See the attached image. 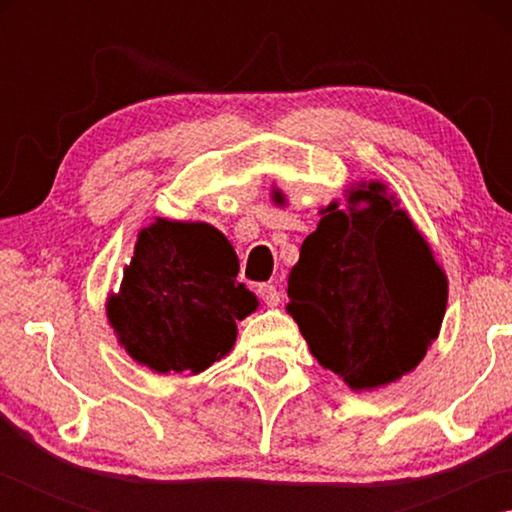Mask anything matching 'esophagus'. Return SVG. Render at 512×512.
Masks as SVG:
<instances>
[{
  "instance_id": "obj_1",
  "label": "esophagus",
  "mask_w": 512,
  "mask_h": 512,
  "mask_svg": "<svg viewBox=\"0 0 512 512\" xmlns=\"http://www.w3.org/2000/svg\"><path fill=\"white\" fill-rule=\"evenodd\" d=\"M257 293H259V298L264 300L266 307H277V305H280V300H282L280 291H277L273 284H262V287L257 289Z\"/></svg>"
}]
</instances>
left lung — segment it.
Masks as SVG:
<instances>
[{"mask_svg": "<svg viewBox=\"0 0 512 512\" xmlns=\"http://www.w3.org/2000/svg\"><path fill=\"white\" fill-rule=\"evenodd\" d=\"M275 203H287L273 189ZM320 207L289 273L287 311L318 363L352 391L409 375L438 339L447 275L409 212L379 180Z\"/></svg>", "mask_w": 512, "mask_h": 512, "instance_id": "left-lung-1", "label": "left lung"}]
</instances>
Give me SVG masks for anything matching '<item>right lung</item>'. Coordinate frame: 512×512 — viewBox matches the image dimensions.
I'll list each match as a JSON object with an SVG mask.
<instances>
[{"label": "right lung", "mask_w": 512, "mask_h": 512, "mask_svg": "<svg viewBox=\"0 0 512 512\" xmlns=\"http://www.w3.org/2000/svg\"><path fill=\"white\" fill-rule=\"evenodd\" d=\"M239 259L203 221L155 219L135 241L124 280L106 302L128 357L158 375H198L237 341V320L259 307L237 282Z\"/></svg>", "instance_id": "obj_1"}]
</instances>
